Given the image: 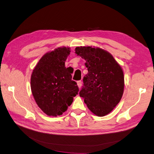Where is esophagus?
Here are the masks:
<instances>
[{"instance_id":"34e87169","label":"esophagus","mask_w":154,"mask_h":154,"mask_svg":"<svg viewBox=\"0 0 154 154\" xmlns=\"http://www.w3.org/2000/svg\"><path fill=\"white\" fill-rule=\"evenodd\" d=\"M77 85L78 86L79 88H81L82 85V81H78L77 82Z\"/></svg>"}]
</instances>
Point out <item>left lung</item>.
Listing matches in <instances>:
<instances>
[{"instance_id": "1", "label": "left lung", "mask_w": 154, "mask_h": 154, "mask_svg": "<svg viewBox=\"0 0 154 154\" xmlns=\"http://www.w3.org/2000/svg\"><path fill=\"white\" fill-rule=\"evenodd\" d=\"M75 53L85 59L88 69L80 96L93 114L105 116L122 97L125 83L122 68L112 55L99 48L77 47Z\"/></svg>"}]
</instances>
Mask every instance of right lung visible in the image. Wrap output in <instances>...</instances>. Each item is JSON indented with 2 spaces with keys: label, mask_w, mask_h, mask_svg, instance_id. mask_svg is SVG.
<instances>
[{
  "label": "right lung",
  "mask_w": 154,
  "mask_h": 154,
  "mask_svg": "<svg viewBox=\"0 0 154 154\" xmlns=\"http://www.w3.org/2000/svg\"><path fill=\"white\" fill-rule=\"evenodd\" d=\"M70 48H58L45 53L36 64L31 77L32 96L39 108L49 116L62 115L78 94L72 80V71L65 66Z\"/></svg>",
  "instance_id": "right-lung-1"
}]
</instances>
